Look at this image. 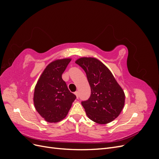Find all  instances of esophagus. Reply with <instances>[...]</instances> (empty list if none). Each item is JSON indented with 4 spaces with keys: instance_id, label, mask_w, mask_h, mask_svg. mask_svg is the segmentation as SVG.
I'll use <instances>...</instances> for the list:
<instances>
[{
    "instance_id": "1",
    "label": "esophagus",
    "mask_w": 159,
    "mask_h": 159,
    "mask_svg": "<svg viewBox=\"0 0 159 159\" xmlns=\"http://www.w3.org/2000/svg\"><path fill=\"white\" fill-rule=\"evenodd\" d=\"M74 93H75V95H76V98H77V99H78V98H79V95H78L79 93H78V91H75V92Z\"/></svg>"
}]
</instances>
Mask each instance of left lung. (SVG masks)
Masks as SVG:
<instances>
[{"label": "left lung", "instance_id": "1", "mask_svg": "<svg viewBox=\"0 0 159 159\" xmlns=\"http://www.w3.org/2000/svg\"><path fill=\"white\" fill-rule=\"evenodd\" d=\"M75 63L87 75L91 88L89 98L81 102L88 117L99 124H107L117 118L124 107V91L111 72L94 57H81Z\"/></svg>", "mask_w": 159, "mask_h": 159}]
</instances>
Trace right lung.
I'll list each match as a JSON object with an SVG mask.
<instances>
[{
	"label": "right lung",
	"mask_w": 159,
	"mask_h": 159,
	"mask_svg": "<svg viewBox=\"0 0 159 159\" xmlns=\"http://www.w3.org/2000/svg\"><path fill=\"white\" fill-rule=\"evenodd\" d=\"M70 61V58H64L51 62L37 81L34 104L47 122L57 123L64 119L76 98L61 78Z\"/></svg>",
	"instance_id": "add662e5"
}]
</instances>
